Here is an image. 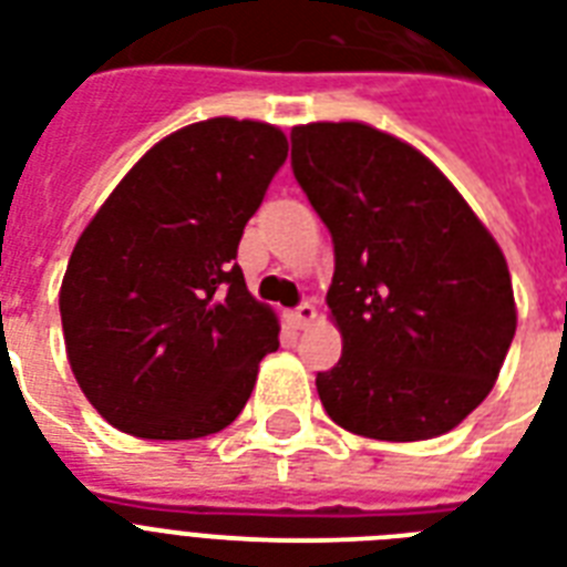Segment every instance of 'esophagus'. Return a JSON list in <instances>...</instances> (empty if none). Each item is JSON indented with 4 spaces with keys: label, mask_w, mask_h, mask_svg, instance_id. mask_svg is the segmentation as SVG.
<instances>
[{
    "label": "esophagus",
    "mask_w": 567,
    "mask_h": 567,
    "mask_svg": "<svg viewBox=\"0 0 567 567\" xmlns=\"http://www.w3.org/2000/svg\"><path fill=\"white\" fill-rule=\"evenodd\" d=\"M315 318H318V311H315L311 302H300L297 309L288 311V323H291V329H306Z\"/></svg>",
    "instance_id": "obj_1"
}]
</instances>
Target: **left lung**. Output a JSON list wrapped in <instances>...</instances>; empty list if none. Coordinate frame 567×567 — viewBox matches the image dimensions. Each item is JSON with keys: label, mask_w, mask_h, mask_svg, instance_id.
Listing matches in <instances>:
<instances>
[{"label": "left lung", "mask_w": 567, "mask_h": 567, "mask_svg": "<svg viewBox=\"0 0 567 567\" xmlns=\"http://www.w3.org/2000/svg\"><path fill=\"white\" fill-rule=\"evenodd\" d=\"M291 167L336 244L327 302L344 353L315 379L320 403L364 439L444 435L515 338L497 240L426 155L364 123L297 126Z\"/></svg>", "instance_id": "8db88e82"}]
</instances>
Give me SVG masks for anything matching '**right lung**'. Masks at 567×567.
I'll return each instance as SVG.
<instances>
[{
  "instance_id": "add662e5",
  "label": "right lung",
  "mask_w": 567,
  "mask_h": 567,
  "mask_svg": "<svg viewBox=\"0 0 567 567\" xmlns=\"http://www.w3.org/2000/svg\"><path fill=\"white\" fill-rule=\"evenodd\" d=\"M285 158L288 141L267 123L185 126L123 176L75 240L58 300L66 359L111 426L203 439L247 405L279 323L235 258Z\"/></svg>"
}]
</instances>
